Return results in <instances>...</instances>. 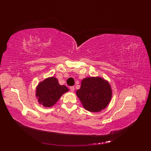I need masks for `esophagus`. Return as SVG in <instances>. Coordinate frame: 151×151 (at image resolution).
<instances>
[{
    "label": "esophagus",
    "instance_id": "esophagus-1",
    "mask_svg": "<svg viewBox=\"0 0 151 151\" xmlns=\"http://www.w3.org/2000/svg\"><path fill=\"white\" fill-rule=\"evenodd\" d=\"M70 91H72V92H74V89H75L74 86H70Z\"/></svg>",
    "mask_w": 151,
    "mask_h": 151
}]
</instances>
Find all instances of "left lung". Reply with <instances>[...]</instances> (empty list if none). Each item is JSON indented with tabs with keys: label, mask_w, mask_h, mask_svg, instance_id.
Masks as SVG:
<instances>
[{
	"label": "left lung",
	"mask_w": 151,
	"mask_h": 151,
	"mask_svg": "<svg viewBox=\"0 0 151 151\" xmlns=\"http://www.w3.org/2000/svg\"><path fill=\"white\" fill-rule=\"evenodd\" d=\"M76 94L86 109L98 112L108 105L112 91L109 84L101 77H87L82 81Z\"/></svg>",
	"instance_id": "left-lung-1"
}]
</instances>
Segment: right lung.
<instances>
[{
  "label": "right lung",
  "mask_w": 151,
  "mask_h": 151,
  "mask_svg": "<svg viewBox=\"0 0 151 151\" xmlns=\"http://www.w3.org/2000/svg\"><path fill=\"white\" fill-rule=\"evenodd\" d=\"M68 91L64 85H60L55 77H49L41 82L36 88V96L38 102L45 107H51Z\"/></svg>",
  "instance_id": "add662e5"
}]
</instances>
